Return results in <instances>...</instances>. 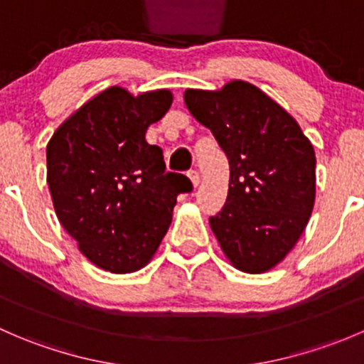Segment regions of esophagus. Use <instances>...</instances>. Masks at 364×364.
<instances>
[{"label":"esophagus","mask_w":364,"mask_h":364,"mask_svg":"<svg viewBox=\"0 0 364 364\" xmlns=\"http://www.w3.org/2000/svg\"><path fill=\"white\" fill-rule=\"evenodd\" d=\"M188 178H190V181H192L193 186H199V185H200V174H199V171H190V172H188Z\"/></svg>","instance_id":"34e87169"}]
</instances>
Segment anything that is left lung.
Wrapping results in <instances>:
<instances>
[{"mask_svg": "<svg viewBox=\"0 0 364 364\" xmlns=\"http://www.w3.org/2000/svg\"><path fill=\"white\" fill-rule=\"evenodd\" d=\"M190 114L227 155L229 192L209 218L236 269L260 274L296 247L315 204V151L294 117L247 80L186 90Z\"/></svg>", "mask_w": 364, "mask_h": 364, "instance_id": "left-lung-1", "label": "left lung"}]
</instances>
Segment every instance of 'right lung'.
Here are the masks:
<instances>
[{"instance_id": "1", "label": "right lung", "mask_w": 364, "mask_h": 364, "mask_svg": "<svg viewBox=\"0 0 364 364\" xmlns=\"http://www.w3.org/2000/svg\"><path fill=\"white\" fill-rule=\"evenodd\" d=\"M171 90L134 95L111 86L80 105L47 144V185L54 211L77 248L109 273L151 262L172 222L186 176L165 172L149 124L172 105Z\"/></svg>"}]
</instances>
